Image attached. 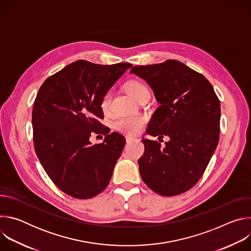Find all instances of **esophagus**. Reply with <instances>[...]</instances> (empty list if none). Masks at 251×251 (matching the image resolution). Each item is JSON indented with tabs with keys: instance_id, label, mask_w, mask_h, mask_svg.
Listing matches in <instances>:
<instances>
[{
	"instance_id": "esophagus-1",
	"label": "esophagus",
	"mask_w": 251,
	"mask_h": 251,
	"mask_svg": "<svg viewBox=\"0 0 251 251\" xmlns=\"http://www.w3.org/2000/svg\"><path fill=\"white\" fill-rule=\"evenodd\" d=\"M125 138H126V142H127V143H130V142H133V141L136 140V138H134V137H132V136H126Z\"/></svg>"
}]
</instances>
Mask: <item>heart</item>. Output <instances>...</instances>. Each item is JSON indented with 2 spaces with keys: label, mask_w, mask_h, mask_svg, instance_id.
Instances as JSON below:
<instances>
[{
  "label": "heart",
  "mask_w": 251,
  "mask_h": 251,
  "mask_svg": "<svg viewBox=\"0 0 251 251\" xmlns=\"http://www.w3.org/2000/svg\"><path fill=\"white\" fill-rule=\"evenodd\" d=\"M126 91L136 101L143 96H149V90L147 86L138 80L129 81L126 84ZM111 98L112 94L110 91H108L103 95L101 99L100 108L104 113L109 110ZM144 118H142L140 116L121 117L115 121V128L123 133L135 135L142 130L143 126H144Z\"/></svg>",
  "instance_id": "heart-1"
}]
</instances>
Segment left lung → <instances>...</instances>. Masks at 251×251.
I'll return each instance as SVG.
<instances>
[{
  "mask_svg": "<svg viewBox=\"0 0 251 251\" xmlns=\"http://www.w3.org/2000/svg\"><path fill=\"white\" fill-rule=\"evenodd\" d=\"M130 74L144 79L160 104L147 134L167 136L166 146L142 139V180L155 193L172 197L193 188L205 171L220 138L221 103L209 81L183 62L133 66Z\"/></svg>",
  "mask_w": 251,
  "mask_h": 251,
  "instance_id": "8db88e82",
  "label": "left lung"
}]
</instances>
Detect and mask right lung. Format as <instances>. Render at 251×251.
I'll list each match as a JSON object with an SVG mask.
<instances>
[{"label":"right lung","instance_id":"right-lung-1","mask_svg":"<svg viewBox=\"0 0 251 251\" xmlns=\"http://www.w3.org/2000/svg\"><path fill=\"white\" fill-rule=\"evenodd\" d=\"M131 66L77 60L49 77L38 92L31 116L34 150L50 180L70 197L91 199L110 182L125 138L102 127L100 102ZM92 132L105 135L101 145H91Z\"/></svg>","mask_w":251,"mask_h":251}]
</instances>
